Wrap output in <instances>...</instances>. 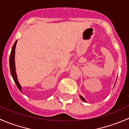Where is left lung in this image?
<instances>
[{
  "instance_id": "obj_1",
  "label": "left lung",
  "mask_w": 129,
  "mask_h": 129,
  "mask_svg": "<svg viewBox=\"0 0 129 129\" xmlns=\"http://www.w3.org/2000/svg\"><path fill=\"white\" fill-rule=\"evenodd\" d=\"M79 97H80V98H81V99L82 101H84V102H86V100H85V99H84V98H83V96H81V95H79Z\"/></svg>"
}]
</instances>
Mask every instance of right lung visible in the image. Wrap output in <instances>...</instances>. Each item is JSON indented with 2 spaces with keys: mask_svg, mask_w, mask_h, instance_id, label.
Listing matches in <instances>:
<instances>
[{
  "mask_svg": "<svg viewBox=\"0 0 129 129\" xmlns=\"http://www.w3.org/2000/svg\"><path fill=\"white\" fill-rule=\"evenodd\" d=\"M17 40H16L14 45L12 46V48L11 53H10V59H9V63H10V73H11V75L12 76L13 79H14V82L17 85V87L18 88V89L22 92V86H20V84H19L18 81V79H17V74H16L15 71V46L16 44H17Z\"/></svg>",
  "mask_w": 129,
  "mask_h": 129,
  "instance_id": "add662e5",
  "label": "right lung"
}]
</instances>
